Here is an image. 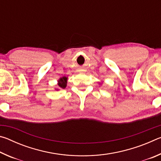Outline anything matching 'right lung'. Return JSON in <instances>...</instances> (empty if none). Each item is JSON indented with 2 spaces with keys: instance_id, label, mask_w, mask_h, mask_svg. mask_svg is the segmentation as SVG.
<instances>
[{
  "instance_id": "right-lung-1",
  "label": "right lung",
  "mask_w": 161,
  "mask_h": 161,
  "mask_svg": "<svg viewBox=\"0 0 161 161\" xmlns=\"http://www.w3.org/2000/svg\"><path fill=\"white\" fill-rule=\"evenodd\" d=\"M67 77H62L58 80V86L59 88L64 89L67 86Z\"/></svg>"
}]
</instances>
